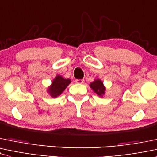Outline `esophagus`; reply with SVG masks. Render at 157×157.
I'll use <instances>...</instances> for the list:
<instances>
[{
  "mask_svg": "<svg viewBox=\"0 0 157 157\" xmlns=\"http://www.w3.org/2000/svg\"><path fill=\"white\" fill-rule=\"evenodd\" d=\"M84 81L83 79H77V80H75V82L78 84H82L84 83Z\"/></svg>",
  "mask_w": 157,
  "mask_h": 157,
  "instance_id": "obj_1",
  "label": "esophagus"
}]
</instances>
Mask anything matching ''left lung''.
I'll return each instance as SVG.
<instances>
[{"instance_id": "1", "label": "left lung", "mask_w": 157, "mask_h": 157, "mask_svg": "<svg viewBox=\"0 0 157 157\" xmlns=\"http://www.w3.org/2000/svg\"><path fill=\"white\" fill-rule=\"evenodd\" d=\"M90 87L94 90V91L95 93L97 94L98 96L102 97L104 94H105V88L104 86L103 82L100 80H99V79L95 80L93 82H91L90 84Z\"/></svg>"}]
</instances>
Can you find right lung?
Returning <instances> with one entry per match:
<instances>
[{"instance_id": "1", "label": "right lung", "mask_w": 157, "mask_h": 157, "mask_svg": "<svg viewBox=\"0 0 157 157\" xmlns=\"http://www.w3.org/2000/svg\"><path fill=\"white\" fill-rule=\"evenodd\" d=\"M70 79H65L60 75H57L48 90L51 97H57L62 94V92L70 84Z\"/></svg>"}]
</instances>
